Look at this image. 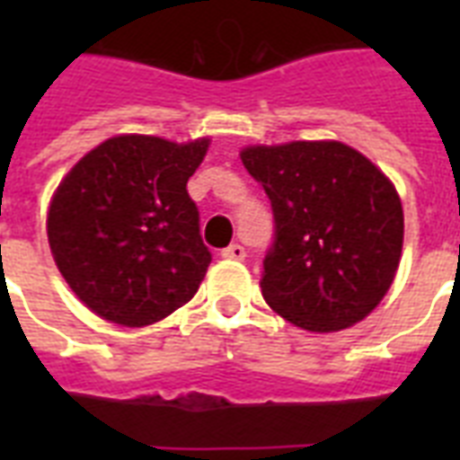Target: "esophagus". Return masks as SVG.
<instances>
[{"label":"esophagus","instance_id":"esophagus-1","mask_svg":"<svg viewBox=\"0 0 460 460\" xmlns=\"http://www.w3.org/2000/svg\"><path fill=\"white\" fill-rule=\"evenodd\" d=\"M222 258L226 260H243L245 258V248L238 243H231L229 248H224L222 251Z\"/></svg>","mask_w":460,"mask_h":460}]
</instances>
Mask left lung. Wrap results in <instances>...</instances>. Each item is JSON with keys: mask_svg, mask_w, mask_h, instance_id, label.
<instances>
[{"mask_svg": "<svg viewBox=\"0 0 460 460\" xmlns=\"http://www.w3.org/2000/svg\"><path fill=\"white\" fill-rule=\"evenodd\" d=\"M241 159L272 202L274 241L260 279L267 305L307 332L367 317L392 287L403 245L392 181L336 140L252 146Z\"/></svg>", "mask_w": 460, "mask_h": 460, "instance_id": "8db88e82", "label": "left lung"}]
</instances>
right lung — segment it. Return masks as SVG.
<instances>
[{
    "mask_svg": "<svg viewBox=\"0 0 460 460\" xmlns=\"http://www.w3.org/2000/svg\"><path fill=\"white\" fill-rule=\"evenodd\" d=\"M208 147V138L179 146L117 136L61 181L47 238L61 277L93 313L143 327L193 298L212 255L186 183Z\"/></svg>",
    "mask_w": 460,
    "mask_h": 460,
    "instance_id": "add662e5",
    "label": "right lung"
}]
</instances>
